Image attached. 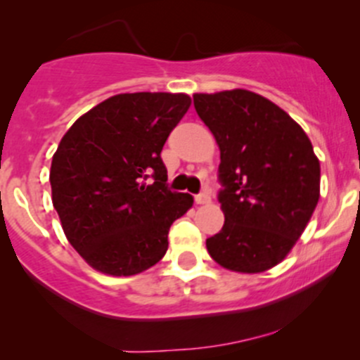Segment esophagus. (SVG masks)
I'll return each instance as SVG.
<instances>
[{
    "instance_id": "esophagus-1",
    "label": "esophagus",
    "mask_w": 360,
    "mask_h": 360,
    "mask_svg": "<svg viewBox=\"0 0 360 360\" xmlns=\"http://www.w3.org/2000/svg\"><path fill=\"white\" fill-rule=\"evenodd\" d=\"M194 201H196V205H206L212 201V196H210L208 193H200L194 196Z\"/></svg>"
}]
</instances>
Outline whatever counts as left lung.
<instances>
[{"label":"left lung","instance_id":"obj_1","mask_svg":"<svg viewBox=\"0 0 360 360\" xmlns=\"http://www.w3.org/2000/svg\"><path fill=\"white\" fill-rule=\"evenodd\" d=\"M193 101L220 147L225 223L206 249L225 269H271L304 232L320 198L311 142L286 111L252 91L194 94Z\"/></svg>","mask_w":360,"mask_h":360}]
</instances>
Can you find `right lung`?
<instances>
[{
    "label": "right lung",
    "instance_id": "add662e5",
    "mask_svg": "<svg viewBox=\"0 0 360 360\" xmlns=\"http://www.w3.org/2000/svg\"><path fill=\"white\" fill-rule=\"evenodd\" d=\"M189 106L183 93L117 94L62 137L52 157V203L69 243L93 269L134 276L166 255L169 229L193 196L167 188L160 152Z\"/></svg>",
    "mask_w": 360,
    "mask_h": 360
}]
</instances>
